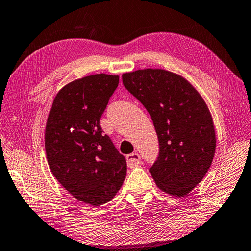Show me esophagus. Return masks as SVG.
<instances>
[{
  "label": "esophagus",
  "mask_w": 251,
  "mask_h": 251,
  "mask_svg": "<svg viewBox=\"0 0 251 251\" xmlns=\"http://www.w3.org/2000/svg\"><path fill=\"white\" fill-rule=\"evenodd\" d=\"M126 160H127V165H128V167L134 168L136 166H138L140 163V156L137 152H133L130 154H127Z\"/></svg>",
  "instance_id": "34e87169"
}]
</instances>
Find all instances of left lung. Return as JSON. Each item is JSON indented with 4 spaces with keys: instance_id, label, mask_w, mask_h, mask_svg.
<instances>
[{
    "instance_id": "8db88e82",
    "label": "left lung",
    "mask_w": 251,
    "mask_h": 251,
    "mask_svg": "<svg viewBox=\"0 0 251 251\" xmlns=\"http://www.w3.org/2000/svg\"><path fill=\"white\" fill-rule=\"evenodd\" d=\"M123 84L150 114L159 157L149 171L162 192L188 195L203 180L216 148L213 118L204 99L183 76L163 69L123 74Z\"/></svg>"
}]
</instances>
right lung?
Wrapping results in <instances>:
<instances>
[{
  "label": "right lung",
  "instance_id": "add662e5",
  "mask_svg": "<svg viewBox=\"0 0 251 251\" xmlns=\"http://www.w3.org/2000/svg\"><path fill=\"white\" fill-rule=\"evenodd\" d=\"M118 81V75L99 74L66 84L54 98L46 123L50 170L68 192L92 206L110 202L126 176L125 157L100 126Z\"/></svg>",
  "mask_w": 251,
  "mask_h": 251
}]
</instances>
